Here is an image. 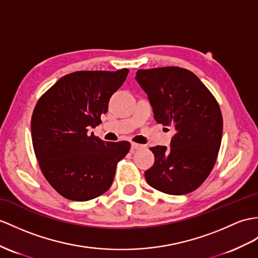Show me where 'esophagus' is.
I'll return each instance as SVG.
<instances>
[{"instance_id":"obj_1","label":"esophagus","mask_w":258,"mask_h":258,"mask_svg":"<svg viewBox=\"0 0 258 258\" xmlns=\"http://www.w3.org/2000/svg\"><path fill=\"white\" fill-rule=\"evenodd\" d=\"M142 148H143L142 144H139V143H135V142L131 143V151H133V152H134L135 150H139V149H142Z\"/></svg>"}]
</instances>
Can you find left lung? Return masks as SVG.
Listing matches in <instances>:
<instances>
[{
    "label": "left lung",
    "instance_id": "left-lung-1",
    "mask_svg": "<svg viewBox=\"0 0 258 258\" xmlns=\"http://www.w3.org/2000/svg\"><path fill=\"white\" fill-rule=\"evenodd\" d=\"M136 80L148 94L155 121L176 130L169 148H150L155 159L144 173L148 184L168 195L197 189L221 144L223 120L215 96L192 72L178 67L138 70Z\"/></svg>",
    "mask_w": 258,
    "mask_h": 258
}]
</instances>
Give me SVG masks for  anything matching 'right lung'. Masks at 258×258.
Here are the masks:
<instances>
[{
	"mask_svg": "<svg viewBox=\"0 0 258 258\" xmlns=\"http://www.w3.org/2000/svg\"><path fill=\"white\" fill-rule=\"evenodd\" d=\"M129 70L77 71L62 77L37 102L31 140L43 176L61 196L86 202L108 190L128 141L107 142L90 128L108 110V102Z\"/></svg>",
	"mask_w": 258,
	"mask_h": 258,
	"instance_id": "1",
	"label": "right lung"
}]
</instances>
